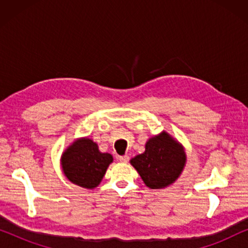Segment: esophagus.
Returning <instances> with one entry per match:
<instances>
[{
    "label": "esophagus",
    "instance_id": "1",
    "mask_svg": "<svg viewBox=\"0 0 248 248\" xmlns=\"http://www.w3.org/2000/svg\"><path fill=\"white\" fill-rule=\"evenodd\" d=\"M118 160L123 162V164H127L128 160H130V158H128L127 155H120V157H118Z\"/></svg>",
    "mask_w": 248,
    "mask_h": 248
}]
</instances>
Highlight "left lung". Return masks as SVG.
<instances>
[{"mask_svg":"<svg viewBox=\"0 0 248 248\" xmlns=\"http://www.w3.org/2000/svg\"><path fill=\"white\" fill-rule=\"evenodd\" d=\"M186 164L183 145L167 132L149 139L143 154L131 159L144 184L152 189L165 188L182 174Z\"/></svg>","mask_w":248,"mask_h":248,"instance_id":"8db88e82","label":"left lung"}]
</instances>
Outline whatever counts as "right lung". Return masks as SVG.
<instances>
[{"instance_id": "right-lung-1", "label": "right lung", "mask_w": 248, "mask_h": 248, "mask_svg": "<svg viewBox=\"0 0 248 248\" xmlns=\"http://www.w3.org/2000/svg\"><path fill=\"white\" fill-rule=\"evenodd\" d=\"M111 162L113 155L100 152L98 144L89 138L78 139L61 158L66 178L73 184L89 189L100 184Z\"/></svg>"}]
</instances>
